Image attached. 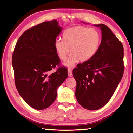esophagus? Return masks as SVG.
Instances as JSON below:
<instances>
[{
    "label": "esophagus",
    "instance_id": "obj_1",
    "mask_svg": "<svg viewBox=\"0 0 133 133\" xmlns=\"http://www.w3.org/2000/svg\"><path fill=\"white\" fill-rule=\"evenodd\" d=\"M68 75L69 77H72V71L71 69H68Z\"/></svg>",
    "mask_w": 133,
    "mask_h": 133
}]
</instances>
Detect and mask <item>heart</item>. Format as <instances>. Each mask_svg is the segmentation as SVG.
<instances>
[{"mask_svg":"<svg viewBox=\"0 0 133 133\" xmlns=\"http://www.w3.org/2000/svg\"><path fill=\"white\" fill-rule=\"evenodd\" d=\"M62 39H56L54 47L61 61L66 60L70 50L72 54L64 65L72 67L79 60L86 62L94 57L100 46L101 35L95 29L75 26L65 31Z\"/></svg>","mask_w":133,"mask_h":133,"instance_id":"b5f03b06","label":"heart"}]
</instances>
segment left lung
Instances as JSON below:
<instances>
[{
  "instance_id": "left-lung-1",
  "label": "left lung",
  "mask_w": 133,
  "mask_h": 133,
  "mask_svg": "<svg viewBox=\"0 0 133 133\" xmlns=\"http://www.w3.org/2000/svg\"><path fill=\"white\" fill-rule=\"evenodd\" d=\"M94 26L102 31L98 52L90 60L78 64L72 71L77 82L76 98L83 108L89 110L99 109L108 102L124 71L122 43L106 25Z\"/></svg>"
}]
</instances>
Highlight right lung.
I'll use <instances>...</instances> for the list:
<instances>
[{"label":"right lung","mask_w":133,"mask_h":133,"mask_svg":"<svg viewBox=\"0 0 133 133\" xmlns=\"http://www.w3.org/2000/svg\"><path fill=\"white\" fill-rule=\"evenodd\" d=\"M57 20L44 22L26 31L18 39L12 56L16 87L32 108L43 110L51 105L57 90L67 78V69L59 68L60 59L54 44L63 28Z\"/></svg>","instance_id":"right-lung-1"}]
</instances>
